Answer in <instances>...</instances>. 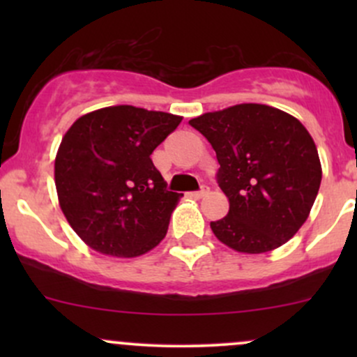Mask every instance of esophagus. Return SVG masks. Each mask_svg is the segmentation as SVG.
I'll return each instance as SVG.
<instances>
[{
  "instance_id": "1",
  "label": "esophagus",
  "mask_w": 357,
  "mask_h": 357,
  "mask_svg": "<svg viewBox=\"0 0 357 357\" xmlns=\"http://www.w3.org/2000/svg\"><path fill=\"white\" fill-rule=\"evenodd\" d=\"M208 186H202V190H198V191H192L191 192V196L192 198H203V196H206L208 195Z\"/></svg>"
}]
</instances>
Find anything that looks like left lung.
Masks as SVG:
<instances>
[{
	"label": "left lung",
	"mask_w": 357,
	"mask_h": 357,
	"mask_svg": "<svg viewBox=\"0 0 357 357\" xmlns=\"http://www.w3.org/2000/svg\"><path fill=\"white\" fill-rule=\"evenodd\" d=\"M208 139L216 181L230 211L210 227L221 243L265 253L304 225L322 179L317 147L296 117L261 104H240L191 119Z\"/></svg>",
	"instance_id": "left-lung-1"
}]
</instances>
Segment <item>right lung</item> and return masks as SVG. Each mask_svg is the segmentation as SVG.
Wrapping results in <instances>:
<instances>
[{"instance_id":"obj_1","label":"right lung","mask_w":357,"mask_h":357,"mask_svg":"<svg viewBox=\"0 0 357 357\" xmlns=\"http://www.w3.org/2000/svg\"><path fill=\"white\" fill-rule=\"evenodd\" d=\"M183 117L132 105L77 119L55 159L60 208L90 248L137 257L166 236L181 192L167 191L151 154Z\"/></svg>"}]
</instances>
